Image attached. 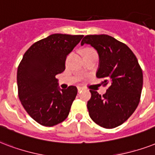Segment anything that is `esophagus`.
I'll return each mask as SVG.
<instances>
[{
	"mask_svg": "<svg viewBox=\"0 0 155 155\" xmlns=\"http://www.w3.org/2000/svg\"><path fill=\"white\" fill-rule=\"evenodd\" d=\"M82 87H81V86H78V91H81V90H82Z\"/></svg>",
	"mask_w": 155,
	"mask_h": 155,
	"instance_id": "1",
	"label": "esophagus"
}]
</instances>
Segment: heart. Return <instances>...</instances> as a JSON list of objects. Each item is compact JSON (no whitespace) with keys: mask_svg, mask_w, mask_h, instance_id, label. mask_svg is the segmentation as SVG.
Wrapping results in <instances>:
<instances>
[{"mask_svg":"<svg viewBox=\"0 0 155 155\" xmlns=\"http://www.w3.org/2000/svg\"><path fill=\"white\" fill-rule=\"evenodd\" d=\"M94 51L93 49H87V50L86 51V52H85V54L88 53V52H90V51Z\"/></svg>","mask_w":155,"mask_h":155,"instance_id":"obj_1","label":"heart"}]
</instances>
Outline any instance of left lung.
I'll return each instance as SVG.
<instances>
[{"instance_id":"left-lung-1","label":"left lung","mask_w":155,"mask_h":155,"mask_svg":"<svg viewBox=\"0 0 155 155\" xmlns=\"http://www.w3.org/2000/svg\"><path fill=\"white\" fill-rule=\"evenodd\" d=\"M90 44L99 54L96 77L109 84L101 96L90 91L87 102L92 120L105 129H113L130 117L138 106L143 85V74L136 56L126 44L107 35H90L81 45Z\"/></svg>"}]
</instances>
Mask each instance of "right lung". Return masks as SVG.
<instances>
[{"mask_svg":"<svg viewBox=\"0 0 155 155\" xmlns=\"http://www.w3.org/2000/svg\"><path fill=\"white\" fill-rule=\"evenodd\" d=\"M82 37L51 35L30 47L19 64V99L26 112L41 125L54 126L69 116L78 89L74 86L61 89L56 75L65 69L67 56Z\"/></svg>","mask_w":155,"mask_h":155,"instance_id":"obj_1","label":"right lung"}]
</instances>
